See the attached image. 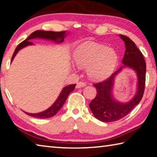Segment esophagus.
<instances>
[{
    "label": "esophagus",
    "instance_id": "1",
    "mask_svg": "<svg viewBox=\"0 0 157 157\" xmlns=\"http://www.w3.org/2000/svg\"><path fill=\"white\" fill-rule=\"evenodd\" d=\"M86 86V83H84V82H82V81L78 82L76 84V88H80V87H83Z\"/></svg>",
    "mask_w": 157,
    "mask_h": 157
}]
</instances>
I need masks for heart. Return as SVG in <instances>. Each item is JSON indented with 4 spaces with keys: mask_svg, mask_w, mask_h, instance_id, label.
Instances as JSON below:
<instances>
[{
    "mask_svg": "<svg viewBox=\"0 0 157 157\" xmlns=\"http://www.w3.org/2000/svg\"><path fill=\"white\" fill-rule=\"evenodd\" d=\"M74 60L78 67H87L90 78L101 80L110 75L118 61L116 52L108 47L85 42L77 47Z\"/></svg>",
    "mask_w": 157,
    "mask_h": 157,
    "instance_id": "1",
    "label": "heart"
}]
</instances>
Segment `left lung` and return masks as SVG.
Masks as SVG:
<instances>
[{
	"mask_svg": "<svg viewBox=\"0 0 157 157\" xmlns=\"http://www.w3.org/2000/svg\"><path fill=\"white\" fill-rule=\"evenodd\" d=\"M119 36L125 45V52L122 60L123 65L105 81L94 84L97 89V96L89 104L94 116L103 122H114L125 117L139 103L144 93L146 63L144 56L130 38L121 34ZM123 67L134 69L138 79L136 96L129 102L124 104L115 100L112 95L115 77Z\"/></svg>",
	"mask_w": 157,
	"mask_h": 157,
	"instance_id": "8db88e82",
	"label": "left lung"
}]
</instances>
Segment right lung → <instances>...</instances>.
Listing matches in <instances>:
<instances>
[{
	"label": "right lung",
	"mask_w": 157,
	"mask_h": 157,
	"mask_svg": "<svg viewBox=\"0 0 157 157\" xmlns=\"http://www.w3.org/2000/svg\"><path fill=\"white\" fill-rule=\"evenodd\" d=\"M67 35V34L66 33L65 31L52 32L43 31V30H37V31H35L32 33L28 38H26L25 40H23V42L21 43L17 47H16L15 51L13 54V56L12 57V61L13 60V58L15 57L16 54L18 53V52L21 49L23 48L27 45H31L34 44L29 41L31 39H33V38H43V39L52 40L57 43H60L63 42L65 37ZM76 85V84H71L70 85V86L65 87L62 90L61 92H60V94H59V97L57 98L56 101L53 103V105L51 107H49V108L48 109H46V110L36 114L28 113V112H24L27 115H29V116L34 117L36 118H39V119H48V118H51L52 117H54V115L59 111V109L62 108L63 104L65 103L66 99H67L68 95L74 90V87H75Z\"/></svg>",
	"instance_id": "right-lung-1"
}]
</instances>
